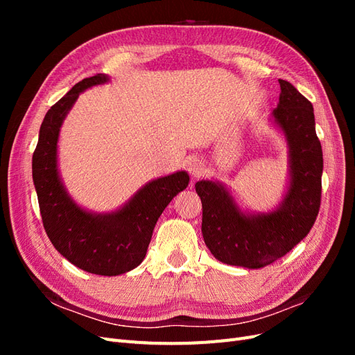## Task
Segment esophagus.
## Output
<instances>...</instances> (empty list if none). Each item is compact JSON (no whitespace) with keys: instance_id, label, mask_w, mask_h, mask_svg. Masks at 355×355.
Here are the masks:
<instances>
[{"instance_id":"esophagus-1","label":"esophagus","mask_w":355,"mask_h":355,"mask_svg":"<svg viewBox=\"0 0 355 355\" xmlns=\"http://www.w3.org/2000/svg\"><path fill=\"white\" fill-rule=\"evenodd\" d=\"M202 164L197 158H192L188 161V171L192 178H200L202 175Z\"/></svg>"}]
</instances>
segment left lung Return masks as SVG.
Returning <instances> with one entry per match:
<instances>
[{
    "instance_id": "left-lung-1",
    "label": "left lung",
    "mask_w": 355,
    "mask_h": 355,
    "mask_svg": "<svg viewBox=\"0 0 355 355\" xmlns=\"http://www.w3.org/2000/svg\"><path fill=\"white\" fill-rule=\"evenodd\" d=\"M280 102L271 123L288 146V178L284 196L270 211L243 210L219 180H200L201 232L218 261L259 270L280 259L304 240L317 219L321 200L323 151L315 133L314 108L292 84L278 80Z\"/></svg>"
}]
</instances>
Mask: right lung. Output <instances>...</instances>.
Returning <instances> with one entry per match:
<instances>
[{
    "mask_svg": "<svg viewBox=\"0 0 355 355\" xmlns=\"http://www.w3.org/2000/svg\"><path fill=\"white\" fill-rule=\"evenodd\" d=\"M106 73L84 78L47 111L32 157V179L42 225L55 249L72 265L96 275H120L142 263L153 231L168 202L189 184L184 170L149 180L121 207L94 213L69 196L60 178V127L80 93L108 83Z\"/></svg>",
    "mask_w": 355,
    "mask_h": 355,
    "instance_id": "1",
    "label": "right lung"
}]
</instances>
